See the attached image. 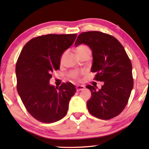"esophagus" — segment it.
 <instances>
[{
  "instance_id": "esophagus-1",
  "label": "esophagus",
  "mask_w": 149,
  "mask_h": 149,
  "mask_svg": "<svg viewBox=\"0 0 149 149\" xmlns=\"http://www.w3.org/2000/svg\"><path fill=\"white\" fill-rule=\"evenodd\" d=\"M85 86L84 85H78L76 86V89H77V91H80L81 90H84L85 89Z\"/></svg>"
}]
</instances>
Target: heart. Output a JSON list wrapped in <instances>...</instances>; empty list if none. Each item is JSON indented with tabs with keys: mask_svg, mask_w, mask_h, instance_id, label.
I'll use <instances>...</instances> for the list:
<instances>
[{
	"mask_svg": "<svg viewBox=\"0 0 149 149\" xmlns=\"http://www.w3.org/2000/svg\"><path fill=\"white\" fill-rule=\"evenodd\" d=\"M89 49L88 48L87 46H85V45H81V46H80L77 48V52H83V51H85V50H89ZM64 54H63L62 58L64 57ZM83 74V72H72L70 74V77L73 78V79H79V75Z\"/></svg>",
	"mask_w": 149,
	"mask_h": 149,
	"instance_id": "b5f03b06",
	"label": "heart"
}]
</instances>
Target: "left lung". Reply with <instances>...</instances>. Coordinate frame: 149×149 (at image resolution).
Here are the masks:
<instances>
[{
    "label": "left lung",
    "mask_w": 149,
    "mask_h": 149,
    "mask_svg": "<svg viewBox=\"0 0 149 149\" xmlns=\"http://www.w3.org/2000/svg\"><path fill=\"white\" fill-rule=\"evenodd\" d=\"M87 45L93 54L91 71L95 79L104 81L101 89L87 85L91 97L87 107L93 116L102 120L117 116L124 109L133 87L132 65L120 42L112 35L100 31L79 35L75 46Z\"/></svg>",
    "instance_id": "8db88e82"
}]
</instances>
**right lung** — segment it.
Returning a JSON list of instances; mask_svg holds the SVG:
<instances>
[{
  "instance_id": "add662e5",
  "label": "right lung",
  "mask_w": 149,
  "mask_h": 149,
  "mask_svg": "<svg viewBox=\"0 0 149 149\" xmlns=\"http://www.w3.org/2000/svg\"><path fill=\"white\" fill-rule=\"evenodd\" d=\"M76 34L42 35L24 47L16 65L17 90L28 112L39 122L53 123L64 118L76 88L66 83L55 88L50 84L52 72L60 68L64 52Z\"/></svg>"
}]
</instances>
